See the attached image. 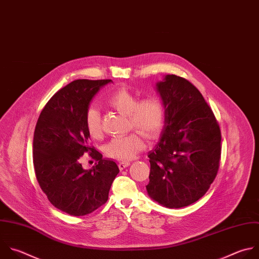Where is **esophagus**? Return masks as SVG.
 Masks as SVG:
<instances>
[{"mask_svg": "<svg viewBox=\"0 0 259 259\" xmlns=\"http://www.w3.org/2000/svg\"><path fill=\"white\" fill-rule=\"evenodd\" d=\"M129 164H130V162L127 161V160H122V161H119V163H118L120 169H124V168L127 167Z\"/></svg>", "mask_w": 259, "mask_h": 259, "instance_id": "34e87169", "label": "esophagus"}]
</instances>
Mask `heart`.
Instances as JSON below:
<instances>
[{"label": "heart", "instance_id": "obj_1", "mask_svg": "<svg viewBox=\"0 0 259 259\" xmlns=\"http://www.w3.org/2000/svg\"><path fill=\"white\" fill-rule=\"evenodd\" d=\"M108 104L119 112L128 115L131 128H137L148 137L157 136L165 122V106L157 95H148L139 100L138 95L132 91L121 88L115 91L108 99ZM86 128L93 137L103 134V123L100 109L91 107L85 116ZM145 147V141L139 131L127 135L113 137L105 146L108 156L127 160L133 158Z\"/></svg>", "mask_w": 259, "mask_h": 259}]
</instances>
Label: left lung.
<instances>
[{
  "label": "left lung",
  "mask_w": 259,
  "mask_h": 259,
  "mask_svg": "<svg viewBox=\"0 0 259 259\" xmlns=\"http://www.w3.org/2000/svg\"><path fill=\"white\" fill-rule=\"evenodd\" d=\"M156 89L166 116L159 142L149 151L148 195L168 208L201 198L217 177L222 134L214 114L195 86L166 75Z\"/></svg>",
  "instance_id": "left-lung-1"
}]
</instances>
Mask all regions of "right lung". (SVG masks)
<instances>
[{
    "instance_id": "add662e5",
    "label": "right lung",
    "mask_w": 259,
    "mask_h": 259,
    "mask_svg": "<svg viewBox=\"0 0 259 259\" xmlns=\"http://www.w3.org/2000/svg\"><path fill=\"white\" fill-rule=\"evenodd\" d=\"M111 79L74 80L57 92L42 109L33 135V165L37 182L50 202L70 215L92 213L109 198L119 173L114 160L90 143L85 116L95 95ZM84 153L96 165L84 170Z\"/></svg>"
}]
</instances>
